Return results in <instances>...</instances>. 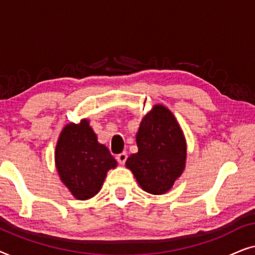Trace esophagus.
Listing matches in <instances>:
<instances>
[{"instance_id":"34e87169","label":"esophagus","mask_w":255,"mask_h":255,"mask_svg":"<svg viewBox=\"0 0 255 255\" xmlns=\"http://www.w3.org/2000/svg\"><path fill=\"white\" fill-rule=\"evenodd\" d=\"M116 159H117V161L121 163V165H124L125 161H127V159H128V153L127 152L120 153V154L116 155Z\"/></svg>"}]
</instances>
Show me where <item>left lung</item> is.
<instances>
[{
	"label": "left lung",
	"mask_w": 255,
	"mask_h": 255,
	"mask_svg": "<svg viewBox=\"0 0 255 255\" xmlns=\"http://www.w3.org/2000/svg\"><path fill=\"white\" fill-rule=\"evenodd\" d=\"M138 152L128 156L125 165L142 188L153 195H162L183 173L187 144L172 111L156 104L145 115L137 135Z\"/></svg>",
	"instance_id": "1"
}]
</instances>
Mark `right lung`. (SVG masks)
Listing matches in <instances>:
<instances>
[{"label":"right lung","instance_id":"1","mask_svg":"<svg viewBox=\"0 0 255 255\" xmlns=\"http://www.w3.org/2000/svg\"><path fill=\"white\" fill-rule=\"evenodd\" d=\"M54 156L62 183L81 201L95 196L108 170L117 166L108 147L97 141L87 120L79 124L69 123L62 128Z\"/></svg>","mask_w":255,"mask_h":255}]
</instances>
